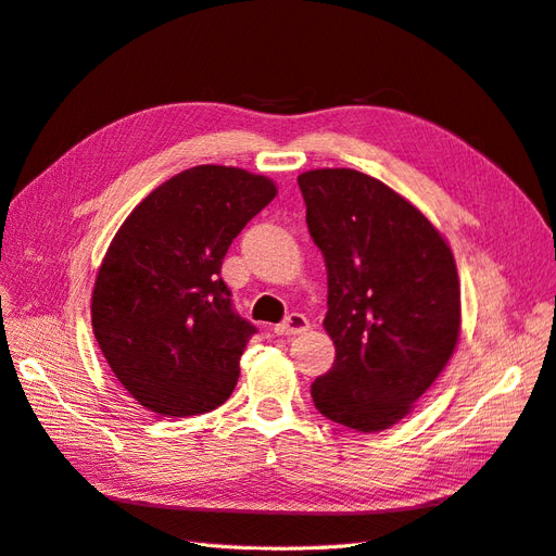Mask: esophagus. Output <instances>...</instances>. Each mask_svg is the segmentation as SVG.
I'll use <instances>...</instances> for the list:
<instances>
[{"label":"esophagus","instance_id":"34e87169","mask_svg":"<svg viewBox=\"0 0 556 556\" xmlns=\"http://www.w3.org/2000/svg\"><path fill=\"white\" fill-rule=\"evenodd\" d=\"M308 327H311V323H308L306 315L292 313V315L285 317V323H280L276 327V333L278 336H299V333H306Z\"/></svg>","mask_w":556,"mask_h":556}]
</instances>
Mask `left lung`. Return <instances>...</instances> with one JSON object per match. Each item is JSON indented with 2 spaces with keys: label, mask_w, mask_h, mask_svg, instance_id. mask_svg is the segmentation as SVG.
<instances>
[{
  "label": "left lung",
  "mask_w": 556,
  "mask_h": 556,
  "mask_svg": "<svg viewBox=\"0 0 556 556\" xmlns=\"http://www.w3.org/2000/svg\"><path fill=\"white\" fill-rule=\"evenodd\" d=\"M327 264L325 331L336 359L315 408L374 433L406 417L447 366L462 331L454 255L427 215L378 178L313 169L299 178Z\"/></svg>",
  "instance_id": "obj_1"
}]
</instances>
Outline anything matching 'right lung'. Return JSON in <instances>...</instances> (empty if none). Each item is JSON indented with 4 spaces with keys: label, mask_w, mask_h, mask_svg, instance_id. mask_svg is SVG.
I'll use <instances>...</instances> for the list:
<instances>
[{
    "label": "right lung",
    "mask_w": 556,
    "mask_h": 556,
    "mask_svg": "<svg viewBox=\"0 0 556 556\" xmlns=\"http://www.w3.org/2000/svg\"><path fill=\"white\" fill-rule=\"evenodd\" d=\"M278 194L237 166L201 164L134 208L97 271L92 331L115 378L162 417L229 399L250 336L220 278L231 241Z\"/></svg>",
    "instance_id": "1"
}]
</instances>
